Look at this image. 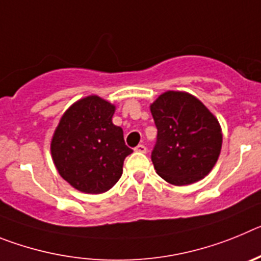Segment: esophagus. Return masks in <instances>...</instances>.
I'll use <instances>...</instances> for the list:
<instances>
[{
  "label": "esophagus",
  "instance_id": "esophagus-1",
  "mask_svg": "<svg viewBox=\"0 0 261 261\" xmlns=\"http://www.w3.org/2000/svg\"><path fill=\"white\" fill-rule=\"evenodd\" d=\"M135 151H138V153H146V147L144 145H138V146L135 147Z\"/></svg>",
  "mask_w": 261,
  "mask_h": 261
}]
</instances>
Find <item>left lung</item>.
I'll list each match as a JSON object with an SVG mask.
<instances>
[{"instance_id":"1","label":"left lung","mask_w":261,"mask_h":261,"mask_svg":"<svg viewBox=\"0 0 261 261\" xmlns=\"http://www.w3.org/2000/svg\"><path fill=\"white\" fill-rule=\"evenodd\" d=\"M158 135L154 168L172 186L201 180L218 161L222 129L201 100L186 91H166L150 105Z\"/></svg>"}]
</instances>
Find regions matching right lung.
Here are the masks:
<instances>
[{
	"label": "right lung",
	"mask_w": 261,
	"mask_h": 261,
	"mask_svg": "<svg viewBox=\"0 0 261 261\" xmlns=\"http://www.w3.org/2000/svg\"><path fill=\"white\" fill-rule=\"evenodd\" d=\"M115 107L98 95L80 99L64 112L50 141L57 171L73 188L98 195L111 190L132 153L123 129L112 123Z\"/></svg>",
	"instance_id": "1"
}]
</instances>
